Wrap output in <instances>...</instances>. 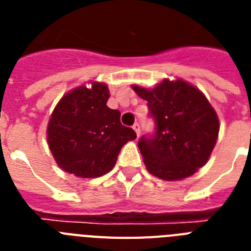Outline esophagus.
<instances>
[{"mask_svg":"<svg viewBox=\"0 0 251 251\" xmlns=\"http://www.w3.org/2000/svg\"><path fill=\"white\" fill-rule=\"evenodd\" d=\"M133 129H134V132H136L137 136H139V133H141V129H139V124L138 123H134L133 124Z\"/></svg>","mask_w":251,"mask_h":251,"instance_id":"esophagus-1","label":"esophagus"}]
</instances>
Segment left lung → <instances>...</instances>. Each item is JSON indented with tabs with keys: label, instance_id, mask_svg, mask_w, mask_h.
<instances>
[{
	"label": "left lung",
	"instance_id": "obj_1",
	"mask_svg": "<svg viewBox=\"0 0 251 251\" xmlns=\"http://www.w3.org/2000/svg\"><path fill=\"white\" fill-rule=\"evenodd\" d=\"M132 89L148 101L157 123L156 134L142 137L138 143L148 172L165 181L196 174L207 163L220 130L219 117L205 94L182 79Z\"/></svg>",
	"mask_w": 251,
	"mask_h": 251
}]
</instances>
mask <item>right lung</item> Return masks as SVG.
<instances>
[{"label": "right lung", "instance_id": "add662e5", "mask_svg": "<svg viewBox=\"0 0 251 251\" xmlns=\"http://www.w3.org/2000/svg\"><path fill=\"white\" fill-rule=\"evenodd\" d=\"M66 93L54 108L46 129L49 148L57 166L80 178L108 174L127 142L137 138L121 123V112L106 105L105 83L90 81Z\"/></svg>", "mask_w": 251, "mask_h": 251}]
</instances>
